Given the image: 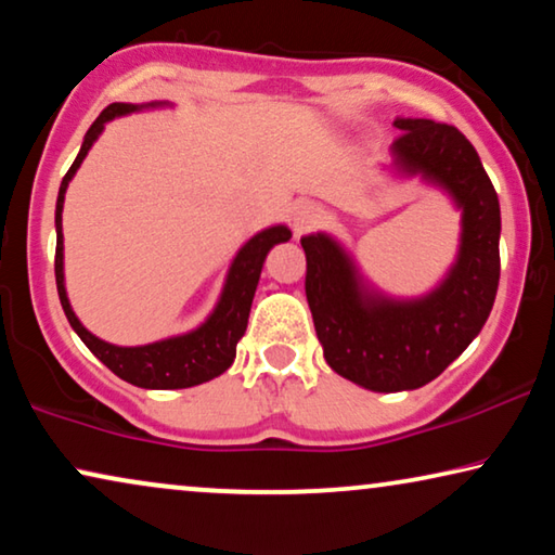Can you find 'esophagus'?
<instances>
[{
    "mask_svg": "<svg viewBox=\"0 0 555 555\" xmlns=\"http://www.w3.org/2000/svg\"><path fill=\"white\" fill-rule=\"evenodd\" d=\"M325 219V211L318 202H300L298 207L293 209V230L295 234H306L310 230H315Z\"/></svg>",
    "mask_w": 555,
    "mask_h": 555,
    "instance_id": "obj_1",
    "label": "esophagus"
}]
</instances>
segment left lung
<instances>
[{"label":"left lung","instance_id":"1","mask_svg":"<svg viewBox=\"0 0 555 555\" xmlns=\"http://www.w3.org/2000/svg\"><path fill=\"white\" fill-rule=\"evenodd\" d=\"M393 158L452 194L462 245L450 275L420 300L366 293L351 257L328 234H308L306 295L328 366L371 391L420 389L482 331L500 280V202L465 133L427 118H397Z\"/></svg>","mask_w":555,"mask_h":555}]
</instances>
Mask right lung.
<instances>
[{
	"label": "right lung",
	"instance_id": "right-lung-1",
	"mask_svg": "<svg viewBox=\"0 0 555 555\" xmlns=\"http://www.w3.org/2000/svg\"><path fill=\"white\" fill-rule=\"evenodd\" d=\"M141 105L133 103H111L95 124L88 128L86 141H82L80 154L63 177L57 194V209H55V227H57V247H55V280H57V295L60 306H63L67 321H70L73 331L78 333L90 351L108 366L113 374L124 378V382L141 386V389H189V386L204 384L209 378L224 374L232 366L234 353H237V340L245 336L249 308H253V298L257 291V280H260L264 257L280 242L291 240V230L283 224L270 227L260 234H255L245 247L234 257L230 275H227L222 298H219L215 313L204 321L199 328L184 336L156 340L149 346H113L105 340L95 338L93 333L82 328V323L75 318L70 300L65 293V275H63V202L65 189L70 179L78 171L82 158L88 156L90 146H93L98 135H101L103 126L111 118L126 116V113L139 111Z\"/></svg>",
	"mask_w": 555,
	"mask_h": 555
}]
</instances>
